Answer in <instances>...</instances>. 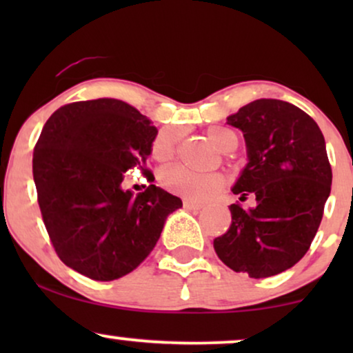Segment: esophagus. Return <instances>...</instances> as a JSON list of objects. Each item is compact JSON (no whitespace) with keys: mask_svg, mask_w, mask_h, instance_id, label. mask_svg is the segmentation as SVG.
<instances>
[{"mask_svg":"<svg viewBox=\"0 0 353 353\" xmlns=\"http://www.w3.org/2000/svg\"><path fill=\"white\" fill-rule=\"evenodd\" d=\"M183 205H185L188 210H194V212H197V210H201V209H202V205H201V204H196V202L188 201V199L183 201Z\"/></svg>","mask_w":353,"mask_h":353,"instance_id":"1","label":"esophagus"}]
</instances>
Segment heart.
Returning a JSON list of instances; mask_svg holds the SVG:
<instances>
[{"label":"heart","instance_id":"heart-1","mask_svg":"<svg viewBox=\"0 0 353 353\" xmlns=\"http://www.w3.org/2000/svg\"><path fill=\"white\" fill-rule=\"evenodd\" d=\"M207 137L220 151L231 152L238 148V137L228 128L210 127ZM178 133L173 128H163L156 134L151 144V156L157 162L172 161L176 154ZM162 186L173 194H178L192 202H205L223 191L226 178L219 172L196 173L185 167L175 165L161 173Z\"/></svg>","mask_w":353,"mask_h":353}]
</instances>
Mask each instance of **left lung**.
<instances>
[{
  "label": "left lung",
  "mask_w": 353,
  "mask_h": 353,
  "mask_svg": "<svg viewBox=\"0 0 353 353\" xmlns=\"http://www.w3.org/2000/svg\"><path fill=\"white\" fill-rule=\"evenodd\" d=\"M226 123L243 132L249 157L233 192L255 205H230L214 249L236 273L273 276L307 254L321 223L332 181L325 138L310 115L279 99L252 101Z\"/></svg>",
  "instance_id": "left-lung-1"
}]
</instances>
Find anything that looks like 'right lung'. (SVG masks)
<instances>
[{
  "instance_id": "right-lung-1",
  "label": "right lung",
  "mask_w": 353,
  "mask_h": 353,
  "mask_svg": "<svg viewBox=\"0 0 353 353\" xmlns=\"http://www.w3.org/2000/svg\"><path fill=\"white\" fill-rule=\"evenodd\" d=\"M157 128L119 99L79 101L48 119L33 151L38 205L57 257L94 281L133 272L161 238L181 199L149 185L122 190L125 172L144 168Z\"/></svg>"
}]
</instances>
